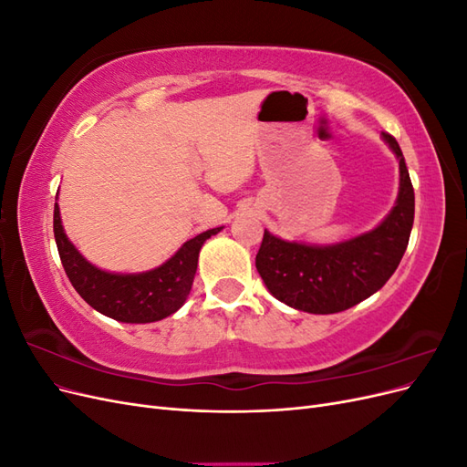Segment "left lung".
<instances>
[{
	"label": "left lung",
	"instance_id": "8db88e82",
	"mask_svg": "<svg viewBox=\"0 0 467 467\" xmlns=\"http://www.w3.org/2000/svg\"><path fill=\"white\" fill-rule=\"evenodd\" d=\"M384 142L400 160V192L389 214L374 230L335 245L285 242L265 230L257 271L276 300L307 314H337L370 298L398 268L411 235L415 192L400 144Z\"/></svg>",
	"mask_w": 467,
	"mask_h": 467
}]
</instances>
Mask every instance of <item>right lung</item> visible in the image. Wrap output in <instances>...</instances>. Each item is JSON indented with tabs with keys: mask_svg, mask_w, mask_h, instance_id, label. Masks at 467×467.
Returning <instances> with one entry per match:
<instances>
[{
	"mask_svg": "<svg viewBox=\"0 0 467 467\" xmlns=\"http://www.w3.org/2000/svg\"><path fill=\"white\" fill-rule=\"evenodd\" d=\"M220 230H208L189 239L158 268L119 275L101 271L81 255L64 232L58 202L54 204V237L69 282L99 314L122 323H151L175 314L191 292L201 247Z\"/></svg>",
	"mask_w": 467,
	"mask_h": 467,
	"instance_id": "obj_1",
	"label": "right lung"
}]
</instances>
